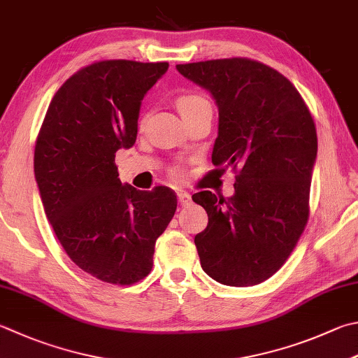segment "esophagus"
Wrapping results in <instances>:
<instances>
[{"mask_svg": "<svg viewBox=\"0 0 358 358\" xmlns=\"http://www.w3.org/2000/svg\"><path fill=\"white\" fill-rule=\"evenodd\" d=\"M178 199H179V202L182 206H190V202H192V196L190 194H188L187 192H182V190H179L178 192Z\"/></svg>", "mask_w": 358, "mask_h": 358, "instance_id": "obj_1", "label": "esophagus"}]
</instances>
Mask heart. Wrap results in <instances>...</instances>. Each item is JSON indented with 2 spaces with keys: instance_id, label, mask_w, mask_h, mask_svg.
<instances>
[{
  "instance_id": "1",
  "label": "heart",
  "mask_w": 358,
  "mask_h": 358,
  "mask_svg": "<svg viewBox=\"0 0 358 358\" xmlns=\"http://www.w3.org/2000/svg\"><path fill=\"white\" fill-rule=\"evenodd\" d=\"M208 103V101L206 98H202L199 95H194V93H187V95H180L178 99H176V107L179 113L182 115V118L190 115L192 112H194L198 109V107H201L202 104Z\"/></svg>"
}]
</instances>
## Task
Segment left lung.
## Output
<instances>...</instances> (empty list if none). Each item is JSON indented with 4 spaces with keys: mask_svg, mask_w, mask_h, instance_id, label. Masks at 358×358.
I'll use <instances>...</instances> for the list:
<instances>
[{
    "mask_svg": "<svg viewBox=\"0 0 358 358\" xmlns=\"http://www.w3.org/2000/svg\"><path fill=\"white\" fill-rule=\"evenodd\" d=\"M217 101L212 164L231 166V198L199 192L208 224L194 237L201 266L220 284L251 287L271 278L298 245L310 215L318 137L289 80L246 57L176 65Z\"/></svg>",
    "mask_w": 358,
    "mask_h": 358,
    "instance_id": "1",
    "label": "left lung"
}]
</instances>
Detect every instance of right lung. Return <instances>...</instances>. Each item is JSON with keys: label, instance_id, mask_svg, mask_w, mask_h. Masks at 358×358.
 Segmentation results:
<instances>
[{"label": "right lung", "instance_id": "add662e5", "mask_svg": "<svg viewBox=\"0 0 358 358\" xmlns=\"http://www.w3.org/2000/svg\"><path fill=\"white\" fill-rule=\"evenodd\" d=\"M168 62L110 59L84 66L52 96L34 171L57 240L73 263L112 285L152 269L154 246L178 207L171 188L121 184L115 152L136 143L145 93Z\"/></svg>", "mask_w": 358, "mask_h": 358}]
</instances>
